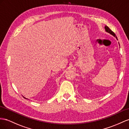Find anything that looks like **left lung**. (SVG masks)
Masks as SVG:
<instances>
[{
	"label": "left lung",
	"mask_w": 129,
	"mask_h": 129,
	"mask_svg": "<svg viewBox=\"0 0 129 129\" xmlns=\"http://www.w3.org/2000/svg\"><path fill=\"white\" fill-rule=\"evenodd\" d=\"M105 29H106V31L107 32H108V33H110L111 34H112V35H113L114 36H115V38H116V39L118 40V39H117V37L116 36V35H115V34H114V33L113 32V31H112L111 29L108 28V27H107V26H106V25L105 26Z\"/></svg>",
	"instance_id": "8db88e82"
}]
</instances>
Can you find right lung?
<instances>
[{
    "mask_svg": "<svg viewBox=\"0 0 129 129\" xmlns=\"http://www.w3.org/2000/svg\"><path fill=\"white\" fill-rule=\"evenodd\" d=\"M23 98H25V99H26V98H24V96H23Z\"/></svg>",
    "mask_w": 129,
    "mask_h": 129,
    "instance_id": "right-lung-1",
    "label": "right lung"
}]
</instances>
